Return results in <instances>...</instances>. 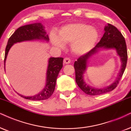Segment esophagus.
<instances>
[{
    "instance_id": "esophagus-1",
    "label": "esophagus",
    "mask_w": 131,
    "mask_h": 131,
    "mask_svg": "<svg viewBox=\"0 0 131 131\" xmlns=\"http://www.w3.org/2000/svg\"><path fill=\"white\" fill-rule=\"evenodd\" d=\"M70 62H71V60L69 59V58H68V57L64 58V60H63V63H64L69 64V63H70Z\"/></svg>"
}]
</instances>
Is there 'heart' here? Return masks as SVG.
<instances>
[{
    "mask_svg": "<svg viewBox=\"0 0 131 131\" xmlns=\"http://www.w3.org/2000/svg\"><path fill=\"white\" fill-rule=\"evenodd\" d=\"M98 32L93 27L83 23H75L65 25L59 31V37L51 33L52 43L62 48L64 43H71L74 54L82 55L91 49L98 39Z\"/></svg>",
    "mask_w": 131,
    "mask_h": 131,
    "instance_id": "1",
    "label": "heart"
}]
</instances>
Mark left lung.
I'll return each instance as SVG.
<instances>
[{"label":"left lung","instance_id":"left-lung-1","mask_svg":"<svg viewBox=\"0 0 131 131\" xmlns=\"http://www.w3.org/2000/svg\"><path fill=\"white\" fill-rule=\"evenodd\" d=\"M100 48L115 49L122 61V67L116 80L111 85L103 89H95L89 86L84 81L83 74L86 69L87 62L89 58ZM127 60L126 44L125 38L116 27L108 24L105 27V33L96 46L86 54L80 56L74 62V69L75 72V82L79 87L89 95H97L107 93L114 90L118 85L121 78L125 72Z\"/></svg>","mask_w":131,"mask_h":131}]
</instances>
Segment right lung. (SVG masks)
<instances>
[{
  "label": "right lung",
  "mask_w": 131,
  "mask_h": 131,
  "mask_svg": "<svg viewBox=\"0 0 131 131\" xmlns=\"http://www.w3.org/2000/svg\"><path fill=\"white\" fill-rule=\"evenodd\" d=\"M44 40L48 42L49 37L44 29V26L40 23L32 24L22 26L17 29L8 39L6 46L4 59V69H5V62L9 49L16 43L24 41ZM62 57H51L48 60L47 71H46V82L45 86L39 94L33 96H24L17 93L23 98L31 100H43L49 99L53 94L55 89L56 80L59 72L63 67Z\"/></svg>",
  "instance_id": "1"
}]
</instances>
